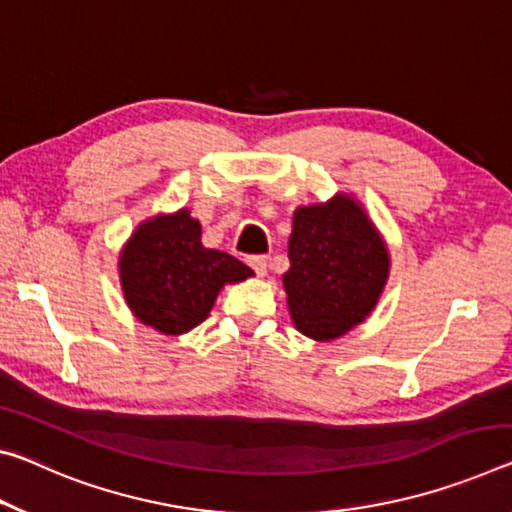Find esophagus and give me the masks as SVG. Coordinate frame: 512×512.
Wrapping results in <instances>:
<instances>
[{"instance_id": "obj_1", "label": "esophagus", "mask_w": 512, "mask_h": 512, "mask_svg": "<svg viewBox=\"0 0 512 512\" xmlns=\"http://www.w3.org/2000/svg\"><path fill=\"white\" fill-rule=\"evenodd\" d=\"M248 264H250V269L259 275V278H264L266 266H269V259H266L264 255H253V257H248Z\"/></svg>"}]
</instances>
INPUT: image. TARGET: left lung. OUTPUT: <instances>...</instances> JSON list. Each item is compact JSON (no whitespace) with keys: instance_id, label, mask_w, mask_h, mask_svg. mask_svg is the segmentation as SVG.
I'll use <instances>...</instances> for the list:
<instances>
[{"instance_id":"1","label":"left lung","mask_w":512,"mask_h":512,"mask_svg":"<svg viewBox=\"0 0 512 512\" xmlns=\"http://www.w3.org/2000/svg\"><path fill=\"white\" fill-rule=\"evenodd\" d=\"M289 262L282 282L291 319L319 342L358 326L378 303L389 271L383 239L348 196L296 209Z\"/></svg>"}]
</instances>
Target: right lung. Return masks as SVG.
Instances as JSON below:
<instances>
[{
  "instance_id": "1",
  "label": "right lung",
  "mask_w": 512,
  "mask_h": 512,
  "mask_svg": "<svg viewBox=\"0 0 512 512\" xmlns=\"http://www.w3.org/2000/svg\"><path fill=\"white\" fill-rule=\"evenodd\" d=\"M253 275L223 250L200 243V223L186 209L143 223L120 257L127 305L145 326L182 335L207 319L225 282Z\"/></svg>"
}]
</instances>
